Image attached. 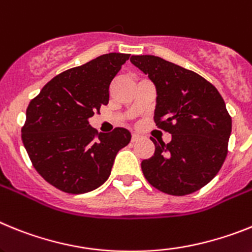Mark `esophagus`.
I'll return each mask as SVG.
<instances>
[{
    "label": "esophagus",
    "mask_w": 252,
    "mask_h": 252,
    "mask_svg": "<svg viewBox=\"0 0 252 252\" xmlns=\"http://www.w3.org/2000/svg\"><path fill=\"white\" fill-rule=\"evenodd\" d=\"M139 139V135L135 134V133H133L132 134V142H137Z\"/></svg>",
    "instance_id": "obj_1"
}]
</instances>
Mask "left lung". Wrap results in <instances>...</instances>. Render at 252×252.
<instances>
[{
  "label": "left lung",
  "instance_id": "8db88e82",
  "mask_svg": "<svg viewBox=\"0 0 252 252\" xmlns=\"http://www.w3.org/2000/svg\"><path fill=\"white\" fill-rule=\"evenodd\" d=\"M130 62L156 87L155 122L171 134L155 143L141 163L144 178L170 195H188L217 175L227 156L232 119L218 90L195 72L155 56H132Z\"/></svg>",
  "mask_w": 252,
  "mask_h": 252
}]
</instances>
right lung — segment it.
Wrapping results in <instances>:
<instances>
[{
  "mask_svg": "<svg viewBox=\"0 0 252 252\" xmlns=\"http://www.w3.org/2000/svg\"><path fill=\"white\" fill-rule=\"evenodd\" d=\"M129 54L109 53L67 69L45 85L26 109L24 147L41 178L69 194L95 190L108 180L130 132L96 133L89 119L109 102V87Z\"/></svg>",
  "mask_w": 252,
  "mask_h": 252,
  "instance_id": "add662e5",
  "label": "right lung"
}]
</instances>
